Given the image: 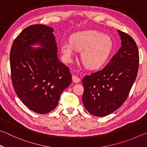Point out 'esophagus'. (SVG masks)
Masks as SVG:
<instances>
[{"label": "esophagus", "instance_id": "obj_1", "mask_svg": "<svg viewBox=\"0 0 147 147\" xmlns=\"http://www.w3.org/2000/svg\"><path fill=\"white\" fill-rule=\"evenodd\" d=\"M72 80H73V81L74 82V83H78L80 80V79L78 77H77L75 75L73 76V77H72Z\"/></svg>", "mask_w": 147, "mask_h": 147}]
</instances>
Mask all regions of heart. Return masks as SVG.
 I'll return each instance as SVG.
<instances>
[{
  "label": "heart",
  "instance_id": "obj_1",
  "mask_svg": "<svg viewBox=\"0 0 147 147\" xmlns=\"http://www.w3.org/2000/svg\"><path fill=\"white\" fill-rule=\"evenodd\" d=\"M113 49L110 37L100 32L86 30L72 35L70 42L61 45V52L64 60L71 62L74 51L81 52V61L89 69H98L108 59Z\"/></svg>",
  "mask_w": 147,
  "mask_h": 147
}]
</instances>
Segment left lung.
Segmentation results:
<instances>
[{
  "label": "left lung",
  "instance_id": "obj_1",
  "mask_svg": "<svg viewBox=\"0 0 147 147\" xmlns=\"http://www.w3.org/2000/svg\"><path fill=\"white\" fill-rule=\"evenodd\" d=\"M121 47L103 69L82 79V102L92 115L113 113L127 98L138 74L139 56L135 41L118 30Z\"/></svg>",
  "mask_w": 147,
  "mask_h": 147
}]
</instances>
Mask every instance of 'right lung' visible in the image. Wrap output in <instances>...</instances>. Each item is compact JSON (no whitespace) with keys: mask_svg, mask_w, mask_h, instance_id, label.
I'll return each instance as SVG.
<instances>
[{"mask_svg":"<svg viewBox=\"0 0 147 147\" xmlns=\"http://www.w3.org/2000/svg\"><path fill=\"white\" fill-rule=\"evenodd\" d=\"M53 32L43 24L26 27L14 40L9 55L12 84L17 96L39 114L53 110L62 91L72 82L69 67L58 58ZM35 44L41 47H31Z\"/></svg>","mask_w":147,"mask_h":147,"instance_id":"add662e5","label":"right lung"}]
</instances>
